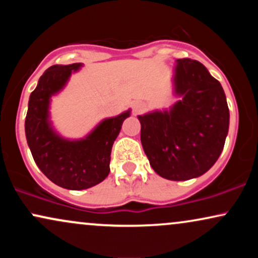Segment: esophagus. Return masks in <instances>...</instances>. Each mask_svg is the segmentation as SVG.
I'll return each instance as SVG.
<instances>
[{
    "instance_id": "obj_1",
    "label": "esophagus",
    "mask_w": 258,
    "mask_h": 258,
    "mask_svg": "<svg viewBox=\"0 0 258 258\" xmlns=\"http://www.w3.org/2000/svg\"><path fill=\"white\" fill-rule=\"evenodd\" d=\"M133 114L135 115H137V114H139V112H141L142 110H143L144 109V104H142V103H139V102H136L135 104H133Z\"/></svg>"
}]
</instances>
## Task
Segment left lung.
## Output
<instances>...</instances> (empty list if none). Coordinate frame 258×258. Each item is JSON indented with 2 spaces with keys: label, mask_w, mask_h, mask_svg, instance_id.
<instances>
[{
  "label": "left lung",
  "mask_w": 258,
  "mask_h": 258,
  "mask_svg": "<svg viewBox=\"0 0 258 258\" xmlns=\"http://www.w3.org/2000/svg\"><path fill=\"white\" fill-rule=\"evenodd\" d=\"M170 109L138 115L141 142L150 166L170 180L197 178L220 158L229 109L220 82L200 61L177 59Z\"/></svg>",
  "instance_id": "left-lung-1"
}]
</instances>
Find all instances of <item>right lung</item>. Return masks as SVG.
<instances>
[{
    "label": "right lung",
    "mask_w": 258,
    "mask_h": 258,
    "mask_svg": "<svg viewBox=\"0 0 258 258\" xmlns=\"http://www.w3.org/2000/svg\"><path fill=\"white\" fill-rule=\"evenodd\" d=\"M82 63L53 65L31 92L25 119V136L32 158L42 173L54 184L82 190L103 182L110 172V154L131 109L108 117L81 139H67L53 128L49 117L52 96L59 93Z\"/></svg>",
    "instance_id": "obj_1"
}]
</instances>
